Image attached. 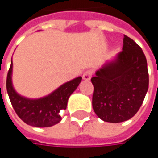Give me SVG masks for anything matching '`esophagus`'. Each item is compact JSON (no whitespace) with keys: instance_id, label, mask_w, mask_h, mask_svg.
I'll return each mask as SVG.
<instances>
[{"instance_id":"obj_1","label":"esophagus","mask_w":158,"mask_h":158,"mask_svg":"<svg viewBox=\"0 0 158 158\" xmlns=\"http://www.w3.org/2000/svg\"><path fill=\"white\" fill-rule=\"evenodd\" d=\"M91 76H92V71H91V70H87V71H85V72L83 73V75H82V79H83L84 81H89V80H90Z\"/></svg>"}]
</instances>
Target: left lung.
I'll return each instance as SVG.
<instances>
[{"label": "left lung", "mask_w": 158, "mask_h": 158, "mask_svg": "<svg viewBox=\"0 0 158 158\" xmlns=\"http://www.w3.org/2000/svg\"><path fill=\"white\" fill-rule=\"evenodd\" d=\"M92 106L102 120L123 122L135 115L149 89L147 60L134 40L124 35L122 52L91 78Z\"/></svg>", "instance_id": "1"}]
</instances>
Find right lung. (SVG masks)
<instances>
[{"label":"right lung","mask_w":158,"mask_h":158,"mask_svg":"<svg viewBox=\"0 0 158 158\" xmlns=\"http://www.w3.org/2000/svg\"><path fill=\"white\" fill-rule=\"evenodd\" d=\"M12 69L11 61L6 86L11 105L18 117L26 124L36 127H48L59 123L61 120L60 113L66 110L70 95L78 87L82 77L78 76L65 82L46 97L33 99L21 96L15 91L12 83Z\"/></svg>","instance_id":"obj_1"}]
</instances>
